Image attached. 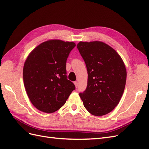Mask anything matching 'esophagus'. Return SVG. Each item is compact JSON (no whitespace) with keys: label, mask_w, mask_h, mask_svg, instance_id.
I'll list each match as a JSON object with an SVG mask.
<instances>
[{"label":"esophagus","mask_w":149,"mask_h":149,"mask_svg":"<svg viewBox=\"0 0 149 149\" xmlns=\"http://www.w3.org/2000/svg\"><path fill=\"white\" fill-rule=\"evenodd\" d=\"M74 85H75V87L77 88H78V82L77 81H75V82H74Z\"/></svg>","instance_id":"esophagus-1"}]
</instances>
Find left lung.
Returning a JSON list of instances; mask_svg holds the SVG:
<instances>
[{
  "mask_svg": "<svg viewBox=\"0 0 149 149\" xmlns=\"http://www.w3.org/2000/svg\"><path fill=\"white\" fill-rule=\"evenodd\" d=\"M77 48L88 75L86 89L79 96L90 114L106 115L123 94L127 78L124 63L114 49L102 42H79Z\"/></svg>",
  "mask_w": 149,
  "mask_h": 149,
  "instance_id": "1",
  "label": "left lung"
}]
</instances>
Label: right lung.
Instances as JSON below:
<instances>
[{
  "instance_id": "right-lung-1",
  "label": "right lung",
  "mask_w": 149,
  "mask_h": 149,
  "mask_svg": "<svg viewBox=\"0 0 149 149\" xmlns=\"http://www.w3.org/2000/svg\"><path fill=\"white\" fill-rule=\"evenodd\" d=\"M75 46L73 42L49 40L36 47L26 58L24 83L30 102L39 111H56L74 90V84L67 79L66 63Z\"/></svg>"
}]
</instances>
